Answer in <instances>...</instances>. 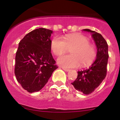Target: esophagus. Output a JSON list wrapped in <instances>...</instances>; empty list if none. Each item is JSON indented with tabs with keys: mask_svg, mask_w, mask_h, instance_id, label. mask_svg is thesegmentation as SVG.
Instances as JSON below:
<instances>
[{
	"mask_svg": "<svg viewBox=\"0 0 120 120\" xmlns=\"http://www.w3.org/2000/svg\"><path fill=\"white\" fill-rule=\"evenodd\" d=\"M62 70H64V71H70V70L68 69V68H64V67H62Z\"/></svg>",
	"mask_w": 120,
	"mask_h": 120,
	"instance_id": "esophagus-1",
	"label": "esophagus"
}]
</instances>
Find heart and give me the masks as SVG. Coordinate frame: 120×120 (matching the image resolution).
<instances>
[{
  "label": "heart",
  "instance_id": "obj_1",
  "mask_svg": "<svg viewBox=\"0 0 120 120\" xmlns=\"http://www.w3.org/2000/svg\"><path fill=\"white\" fill-rule=\"evenodd\" d=\"M50 48L55 55H61L70 49L71 55H63L58 58V63L66 68L88 66L94 61L96 51L90 44L88 38L82 35L70 34L55 37L50 43Z\"/></svg>",
  "mask_w": 120,
  "mask_h": 120
}]
</instances>
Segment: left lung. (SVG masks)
Returning <instances> with one entry per match:
<instances>
[{
  "instance_id": "left-lung-1",
  "label": "left lung",
  "mask_w": 120,
  "mask_h": 120,
  "mask_svg": "<svg viewBox=\"0 0 120 120\" xmlns=\"http://www.w3.org/2000/svg\"><path fill=\"white\" fill-rule=\"evenodd\" d=\"M83 30L92 34L97 48V58L88 68L78 71L77 79L71 84L77 91L87 95L93 93L105 78L109 55L107 42L100 34L88 29Z\"/></svg>"
}]
</instances>
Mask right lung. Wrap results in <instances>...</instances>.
<instances>
[{"label": "right lung", "instance_id": "right-lung-1", "mask_svg": "<svg viewBox=\"0 0 120 120\" xmlns=\"http://www.w3.org/2000/svg\"><path fill=\"white\" fill-rule=\"evenodd\" d=\"M52 34L49 29H37L19 43L14 73L18 82L29 93L41 90L58 67L51 53Z\"/></svg>", "mask_w": 120, "mask_h": 120}]
</instances>
